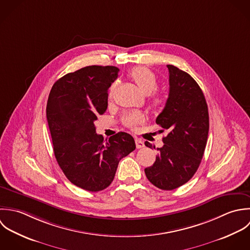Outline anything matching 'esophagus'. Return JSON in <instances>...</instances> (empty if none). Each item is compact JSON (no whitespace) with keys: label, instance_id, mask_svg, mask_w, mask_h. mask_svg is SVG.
I'll use <instances>...</instances> for the list:
<instances>
[{"label":"esophagus","instance_id":"esophagus-1","mask_svg":"<svg viewBox=\"0 0 250 250\" xmlns=\"http://www.w3.org/2000/svg\"><path fill=\"white\" fill-rule=\"evenodd\" d=\"M135 144H136V148L137 149H141V148H143L145 146L144 142L141 139H139V138H135Z\"/></svg>","mask_w":250,"mask_h":250}]
</instances>
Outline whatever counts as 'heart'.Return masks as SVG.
<instances>
[{
  "instance_id": "1",
  "label": "heart",
  "mask_w": 250,
  "mask_h": 250,
  "mask_svg": "<svg viewBox=\"0 0 250 250\" xmlns=\"http://www.w3.org/2000/svg\"><path fill=\"white\" fill-rule=\"evenodd\" d=\"M129 76L144 95L148 96V95L152 94L157 88L156 76L148 67L136 66L131 69V71L129 72ZM114 87H115V84L112 86V89ZM165 103H166V100L164 97H162L160 95L152 96L151 104L155 109H157V110L162 109V107L165 105ZM123 122L125 126L133 128L137 125L144 122V116L139 112L128 113L124 116Z\"/></svg>"
}]
</instances>
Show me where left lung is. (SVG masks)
Here are the masks:
<instances>
[{"mask_svg": "<svg viewBox=\"0 0 250 250\" xmlns=\"http://www.w3.org/2000/svg\"><path fill=\"white\" fill-rule=\"evenodd\" d=\"M167 67L169 96L155 122L168 130V135L162 138L164 145L157 148L156 159L145 173L154 187L173 190L188 183L197 171L209 124L208 105L197 82L177 66ZM145 145L151 148L149 142Z\"/></svg>", "mask_w": 250, "mask_h": 250, "instance_id": "left-lung-1", "label": "left lung"}]
</instances>
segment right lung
I'll use <instances>...</instances> for the list:
<instances>
[{
	"instance_id": "obj_1",
	"label": "right lung",
	"mask_w": 250,
	"mask_h": 250,
	"mask_svg": "<svg viewBox=\"0 0 250 250\" xmlns=\"http://www.w3.org/2000/svg\"><path fill=\"white\" fill-rule=\"evenodd\" d=\"M119 68L89 65L55 82L46 106L54 154L74 186L92 192L113 182L120 160L135 150L133 137L118 132L106 142L97 134L95 121L105 113L108 89Z\"/></svg>"
}]
</instances>
